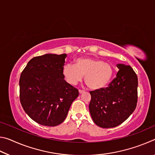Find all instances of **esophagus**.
Masks as SVG:
<instances>
[{"label":"esophagus","mask_w":155,"mask_h":155,"mask_svg":"<svg viewBox=\"0 0 155 155\" xmlns=\"http://www.w3.org/2000/svg\"><path fill=\"white\" fill-rule=\"evenodd\" d=\"M78 92H79V94H83V93L85 92V91H84V90H79V91H78Z\"/></svg>","instance_id":"1"}]
</instances>
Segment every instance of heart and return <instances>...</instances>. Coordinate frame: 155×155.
I'll return each instance as SVG.
<instances>
[{"instance_id": "obj_1", "label": "heart", "mask_w": 155, "mask_h": 155, "mask_svg": "<svg viewBox=\"0 0 155 155\" xmlns=\"http://www.w3.org/2000/svg\"><path fill=\"white\" fill-rule=\"evenodd\" d=\"M63 75L67 82L75 85L82 80L91 90H101L108 85L114 74L111 64L91 57H81L74 61V65L67 64L63 68Z\"/></svg>"}]
</instances>
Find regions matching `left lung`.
Masks as SVG:
<instances>
[{
	"instance_id": "1",
	"label": "left lung",
	"mask_w": 155,
	"mask_h": 155,
	"mask_svg": "<svg viewBox=\"0 0 155 155\" xmlns=\"http://www.w3.org/2000/svg\"><path fill=\"white\" fill-rule=\"evenodd\" d=\"M116 77L109 87L90 91L89 109L94 123L102 128L121 124L135 111L138 80L130 65L118 64Z\"/></svg>"
}]
</instances>
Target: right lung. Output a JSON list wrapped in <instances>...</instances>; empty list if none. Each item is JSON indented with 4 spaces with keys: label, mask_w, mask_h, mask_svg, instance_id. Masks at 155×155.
Instances as JSON below:
<instances>
[{
    "label": "right lung",
    "mask_w": 155,
    "mask_h": 155,
    "mask_svg": "<svg viewBox=\"0 0 155 155\" xmlns=\"http://www.w3.org/2000/svg\"><path fill=\"white\" fill-rule=\"evenodd\" d=\"M66 54L33 57L20 75V100L28 116L38 124L55 127L64 121L77 89L64 80Z\"/></svg>",
    "instance_id": "add662e5"
}]
</instances>
